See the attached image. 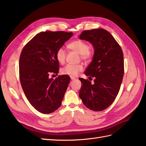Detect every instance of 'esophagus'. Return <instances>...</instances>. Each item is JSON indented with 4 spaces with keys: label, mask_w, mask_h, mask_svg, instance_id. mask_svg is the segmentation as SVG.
Here are the masks:
<instances>
[{
    "label": "esophagus",
    "mask_w": 146,
    "mask_h": 146,
    "mask_svg": "<svg viewBox=\"0 0 146 146\" xmlns=\"http://www.w3.org/2000/svg\"><path fill=\"white\" fill-rule=\"evenodd\" d=\"M70 79H71L72 80H76L77 78L74 77H70Z\"/></svg>",
    "instance_id": "obj_1"
}]
</instances>
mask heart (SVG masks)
Masks as SVG:
<instances>
[{
	"instance_id": "1",
	"label": "heart",
	"mask_w": 146,
	"mask_h": 146,
	"mask_svg": "<svg viewBox=\"0 0 146 146\" xmlns=\"http://www.w3.org/2000/svg\"><path fill=\"white\" fill-rule=\"evenodd\" d=\"M70 49L78 53L81 58L83 60H89L92 56V52L89 48L88 43L82 40H75L68 44ZM56 58L60 64L64 63L66 58V52L62 47L58 48L56 52ZM83 66L81 64H67L61 69V73L63 75L75 77L83 70Z\"/></svg>"
}]
</instances>
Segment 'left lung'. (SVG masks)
<instances>
[{
	"mask_svg": "<svg viewBox=\"0 0 146 146\" xmlns=\"http://www.w3.org/2000/svg\"><path fill=\"white\" fill-rule=\"evenodd\" d=\"M89 41L94 54L85 74L92 80L80 78L82 87L79 97L86 107L101 111L107 108L115 100L122 82L124 65L122 48L116 39L103 29L84 30L79 36Z\"/></svg>",
	"mask_w": 146,
	"mask_h": 146,
	"instance_id": "8db88e82",
	"label": "left lung"
}]
</instances>
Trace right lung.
I'll list each match as a JSON object with an SVG mask.
<instances>
[{
	"label": "right lung",
	"mask_w": 146,
	"mask_h": 146,
	"mask_svg": "<svg viewBox=\"0 0 146 146\" xmlns=\"http://www.w3.org/2000/svg\"><path fill=\"white\" fill-rule=\"evenodd\" d=\"M72 32H42L26 44L19 58V78L30 104L43 114L55 111L61 104L70 82V77L59 76L49 78L50 73L58 74L59 63L56 52L72 36Z\"/></svg>",
	"instance_id": "1"
}]
</instances>
